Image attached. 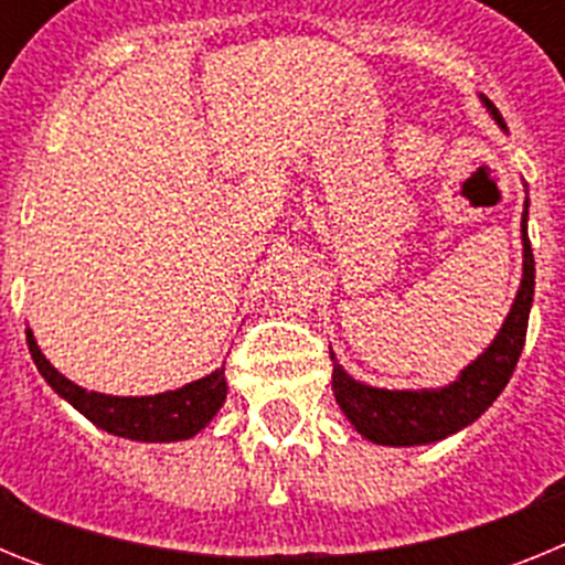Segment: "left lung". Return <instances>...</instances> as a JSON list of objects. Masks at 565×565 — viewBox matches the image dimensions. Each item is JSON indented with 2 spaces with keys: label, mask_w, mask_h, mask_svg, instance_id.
<instances>
[{
  "label": "left lung",
  "mask_w": 565,
  "mask_h": 565,
  "mask_svg": "<svg viewBox=\"0 0 565 565\" xmlns=\"http://www.w3.org/2000/svg\"><path fill=\"white\" fill-rule=\"evenodd\" d=\"M483 104L503 127L498 109L487 98H483ZM526 217L529 212H523V279L515 302H512V311H509L495 342L489 344L469 367H463L456 382L441 387V391H379V387L348 376L331 353L333 396H337V404L342 407L344 416L351 418L353 427L367 441L387 444V447L441 441V438L452 436L461 427L476 422L489 404L501 396V391L512 379L518 359H521L532 297H535V257H532V243H529L526 234Z\"/></svg>",
  "instance_id": "left-lung-1"
}]
</instances>
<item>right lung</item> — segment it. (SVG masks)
Returning a JSON list of instances; mask_svg holds the SVG:
<instances>
[{"mask_svg": "<svg viewBox=\"0 0 565 565\" xmlns=\"http://www.w3.org/2000/svg\"><path fill=\"white\" fill-rule=\"evenodd\" d=\"M30 356L36 362L39 373L62 398H67L82 416L113 433V436L132 438V441H183L201 433L212 416L226 402V376L214 371L198 382L186 384L181 391L158 393V396H104V393L84 391L42 356L36 339L28 331Z\"/></svg>", "mask_w": 565, "mask_h": 565, "instance_id": "right-lung-1", "label": "right lung"}]
</instances>
